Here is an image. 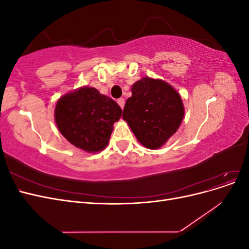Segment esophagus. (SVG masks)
I'll return each mask as SVG.
<instances>
[{
    "mask_svg": "<svg viewBox=\"0 0 249 249\" xmlns=\"http://www.w3.org/2000/svg\"><path fill=\"white\" fill-rule=\"evenodd\" d=\"M117 104L119 105L120 107H122V109H124V99H118Z\"/></svg>",
    "mask_w": 249,
    "mask_h": 249,
    "instance_id": "esophagus-1",
    "label": "esophagus"
}]
</instances>
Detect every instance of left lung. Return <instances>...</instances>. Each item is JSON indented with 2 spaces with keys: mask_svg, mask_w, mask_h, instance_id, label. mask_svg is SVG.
<instances>
[{
  "mask_svg": "<svg viewBox=\"0 0 249 249\" xmlns=\"http://www.w3.org/2000/svg\"><path fill=\"white\" fill-rule=\"evenodd\" d=\"M124 120L141 144L149 149L162 147L179 127L185 115L179 93L167 82L144 77L132 86Z\"/></svg>",
  "mask_w": 249,
  "mask_h": 249,
  "instance_id": "1",
  "label": "left lung"
}]
</instances>
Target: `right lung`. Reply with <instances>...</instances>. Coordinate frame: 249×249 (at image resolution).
Returning a JSON list of instances; mask_svg holds the SVG:
<instances>
[{
	"label": "right lung",
	"instance_id": "right-lung-1",
	"mask_svg": "<svg viewBox=\"0 0 249 249\" xmlns=\"http://www.w3.org/2000/svg\"><path fill=\"white\" fill-rule=\"evenodd\" d=\"M123 110L109 96L93 87L83 86L57 101L55 123L67 141L87 153L106 148L113 124Z\"/></svg>",
	"mask_w": 249,
	"mask_h": 249
}]
</instances>
